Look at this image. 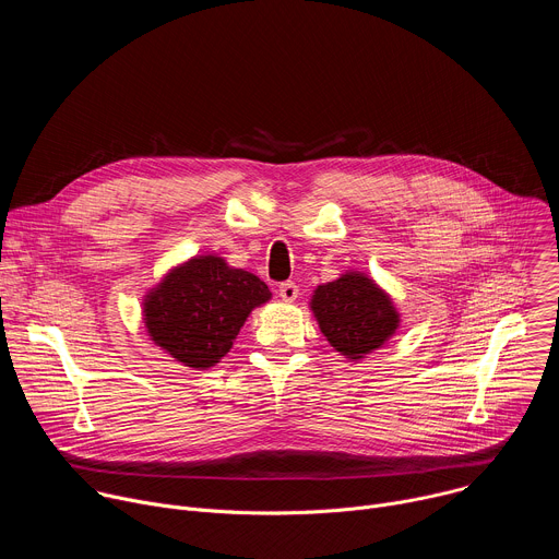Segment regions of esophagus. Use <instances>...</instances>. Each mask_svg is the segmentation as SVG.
I'll list each match as a JSON object with an SVG mask.
<instances>
[{
  "label": "esophagus",
  "mask_w": 559,
  "mask_h": 559,
  "mask_svg": "<svg viewBox=\"0 0 559 559\" xmlns=\"http://www.w3.org/2000/svg\"><path fill=\"white\" fill-rule=\"evenodd\" d=\"M278 296L285 300V302H294L298 298V285L292 283V281H285L278 285Z\"/></svg>",
  "instance_id": "obj_1"
}]
</instances>
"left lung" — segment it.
Wrapping results in <instances>:
<instances>
[{
    "mask_svg": "<svg viewBox=\"0 0 559 559\" xmlns=\"http://www.w3.org/2000/svg\"><path fill=\"white\" fill-rule=\"evenodd\" d=\"M309 307L330 345L349 360L382 347L401 323L389 294L360 272L318 285Z\"/></svg>",
    "mask_w": 559,
    "mask_h": 559,
    "instance_id": "8db88e82",
    "label": "left lung"
}]
</instances>
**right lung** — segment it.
<instances>
[{"label":"right lung","instance_id":"right-lung-1","mask_svg":"<svg viewBox=\"0 0 559 559\" xmlns=\"http://www.w3.org/2000/svg\"><path fill=\"white\" fill-rule=\"evenodd\" d=\"M270 298L259 276L221 257H194L147 292L143 321L150 338L173 358L207 369L231 349L250 311Z\"/></svg>","mask_w":559,"mask_h":559}]
</instances>
